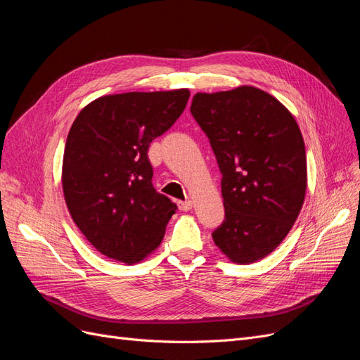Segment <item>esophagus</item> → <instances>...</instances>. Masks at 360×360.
<instances>
[{
  "label": "esophagus",
  "instance_id": "1",
  "mask_svg": "<svg viewBox=\"0 0 360 360\" xmlns=\"http://www.w3.org/2000/svg\"><path fill=\"white\" fill-rule=\"evenodd\" d=\"M177 204H179V209L183 210V212H189L192 209V205H193L192 201H189V200L188 201H179Z\"/></svg>",
  "mask_w": 360,
  "mask_h": 360
}]
</instances>
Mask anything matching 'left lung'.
<instances>
[{
	"label": "left lung",
	"instance_id": "8db88e82",
	"mask_svg": "<svg viewBox=\"0 0 360 360\" xmlns=\"http://www.w3.org/2000/svg\"><path fill=\"white\" fill-rule=\"evenodd\" d=\"M191 112L222 174L225 219L213 242L233 263H255L284 240L303 205L308 179L300 129L278 99L249 85L197 93Z\"/></svg>",
	"mask_w": 360,
	"mask_h": 360
}]
</instances>
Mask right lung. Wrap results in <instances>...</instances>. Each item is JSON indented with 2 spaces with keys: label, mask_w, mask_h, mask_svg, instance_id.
<instances>
[{
  "label": "right lung",
  "mask_w": 360,
  "mask_h": 360,
  "mask_svg": "<svg viewBox=\"0 0 360 360\" xmlns=\"http://www.w3.org/2000/svg\"><path fill=\"white\" fill-rule=\"evenodd\" d=\"M189 90L102 96L75 118L63 192L81 233L108 258L134 264L160 245L177 205L156 192L147 151L186 108Z\"/></svg>",
  "instance_id": "obj_1"
}]
</instances>
